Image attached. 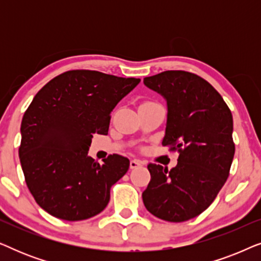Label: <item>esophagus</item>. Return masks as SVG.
Returning a JSON list of instances; mask_svg holds the SVG:
<instances>
[{
  "label": "esophagus",
  "instance_id": "obj_1",
  "mask_svg": "<svg viewBox=\"0 0 261 261\" xmlns=\"http://www.w3.org/2000/svg\"><path fill=\"white\" fill-rule=\"evenodd\" d=\"M141 165H142V163L139 159H132L129 163L130 169H138V167H140Z\"/></svg>",
  "mask_w": 261,
  "mask_h": 261
}]
</instances>
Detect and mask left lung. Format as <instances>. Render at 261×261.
Returning <instances> with one entry per match:
<instances>
[{
  "mask_svg": "<svg viewBox=\"0 0 261 261\" xmlns=\"http://www.w3.org/2000/svg\"><path fill=\"white\" fill-rule=\"evenodd\" d=\"M167 102L163 146L178 152V164L149 163L151 181L142 201L152 215L184 222L204 212L226 183L235 153L233 116L215 88L198 74L164 71L144 78Z\"/></svg>",
  "mask_w": 261,
  "mask_h": 261,
  "instance_id": "1",
  "label": "left lung"
}]
</instances>
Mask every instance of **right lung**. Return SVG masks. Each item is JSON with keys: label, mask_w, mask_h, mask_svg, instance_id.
Wrapping results in <instances>:
<instances>
[{"label": "right lung", "mask_w": 261, "mask_h": 261, "mask_svg": "<svg viewBox=\"0 0 261 261\" xmlns=\"http://www.w3.org/2000/svg\"><path fill=\"white\" fill-rule=\"evenodd\" d=\"M139 78L70 70L45 84L21 122L19 156L35 202L65 221L97 215L129 160L110 154L102 165L88 156L94 134H108L110 113Z\"/></svg>", "instance_id": "add662e5"}]
</instances>
